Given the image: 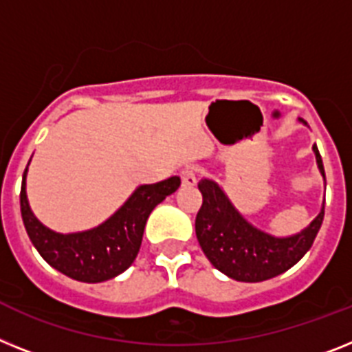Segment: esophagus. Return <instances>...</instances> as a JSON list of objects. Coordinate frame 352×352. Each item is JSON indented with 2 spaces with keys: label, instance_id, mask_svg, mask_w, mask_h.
I'll return each mask as SVG.
<instances>
[{
  "label": "esophagus",
  "instance_id": "34e87169",
  "mask_svg": "<svg viewBox=\"0 0 352 352\" xmlns=\"http://www.w3.org/2000/svg\"><path fill=\"white\" fill-rule=\"evenodd\" d=\"M181 181L184 188H193V186H197V173H195V170H191V168L182 170Z\"/></svg>",
  "mask_w": 352,
  "mask_h": 352
}]
</instances>
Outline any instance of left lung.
I'll return each mask as SVG.
<instances>
[{"label": "left lung", "instance_id": "8db88e82", "mask_svg": "<svg viewBox=\"0 0 352 352\" xmlns=\"http://www.w3.org/2000/svg\"><path fill=\"white\" fill-rule=\"evenodd\" d=\"M299 121L308 125L302 118ZM313 152L326 182L317 144H313ZM199 190L202 193V208L195 220L197 240L212 267L234 281H267L294 267L311 249L324 220L322 206L317 218L306 229L292 236H274L252 226L214 181L202 179Z\"/></svg>", "mask_w": 352, "mask_h": 352}]
</instances>
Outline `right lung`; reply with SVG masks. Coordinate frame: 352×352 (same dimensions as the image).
<instances>
[{
  "instance_id": "1",
  "label": "right lung",
  "mask_w": 352,
  "mask_h": 352,
  "mask_svg": "<svg viewBox=\"0 0 352 352\" xmlns=\"http://www.w3.org/2000/svg\"><path fill=\"white\" fill-rule=\"evenodd\" d=\"M26 173L28 166L23 173L19 199L28 238L44 261L82 283L107 281L131 267L140 252L150 212L181 186L177 175L155 184L138 186L126 202L98 227L62 234L41 223L32 212L26 197Z\"/></svg>"
}]
</instances>
